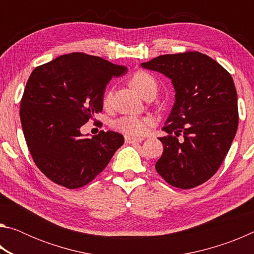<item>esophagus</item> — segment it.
<instances>
[{
    "label": "esophagus",
    "mask_w": 254,
    "mask_h": 254,
    "mask_svg": "<svg viewBox=\"0 0 254 254\" xmlns=\"http://www.w3.org/2000/svg\"><path fill=\"white\" fill-rule=\"evenodd\" d=\"M124 140H126V143H135V142H141L143 139L142 137H132V136L126 135Z\"/></svg>",
    "instance_id": "esophagus-1"
}]
</instances>
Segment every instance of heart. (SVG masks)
<instances>
[{"label":"heart","mask_w":254,"mask_h":254,"mask_svg":"<svg viewBox=\"0 0 254 254\" xmlns=\"http://www.w3.org/2000/svg\"><path fill=\"white\" fill-rule=\"evenodd\" d=\"M130 83L135 88V91L139 92L141 95H144V93L149 88L156 87V80L153 77L145 71H136L132 75ZM111 100V92H107L103 98L104 105L109 104ZM152 120L148 117H136V115H123L113 121V127L115 130L124 133V134L131 136H141L144 133H147L149 127L151 126Z\"/></svg>","instance_id":"b5f03b06"}]
</instances>
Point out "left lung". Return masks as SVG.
I'll return each mask as SVG.
<instances>
[{
	"label": "left lung",
	"mask_w": 254,
	"mask_h": 254,
	"mask_svg": "<svg viewBox=\"0 0 254 254\" xmlns=\"http://www.w3.org/2000/svg\"><path fill=\"white\" fill-rule=\"evenodd\" d=\"M141 66L171 79L175 105L159 137L163 144L156 170L171 186L190 189L215 175L239 126L238 94L225 68L207 55H162ZM183 136V140L179 136Z\"/></svg>",
	"instance_id": "1"
}]
</instances>
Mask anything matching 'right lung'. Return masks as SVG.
<instances>
[{
	"instance_id": "right-lung-1",
	"label": "right lung",
	"mask_w": 254,
	"mask_h": 254,
	"mask_svg": "<svg viewBox=\"0 0 254 254\" xmlns=\"http://www.w3.org/2000/svg\"><path fill=\"white\" fill-rule=\"evenodd\" d=\"M127 71L126 66L83 53L34 68L21 100L20 120L34 163L51 182L69 189L85 186L123 144L118 132L85 137L80 127L102 112L112 77Z\"/></svg>"
}]
</instances>
